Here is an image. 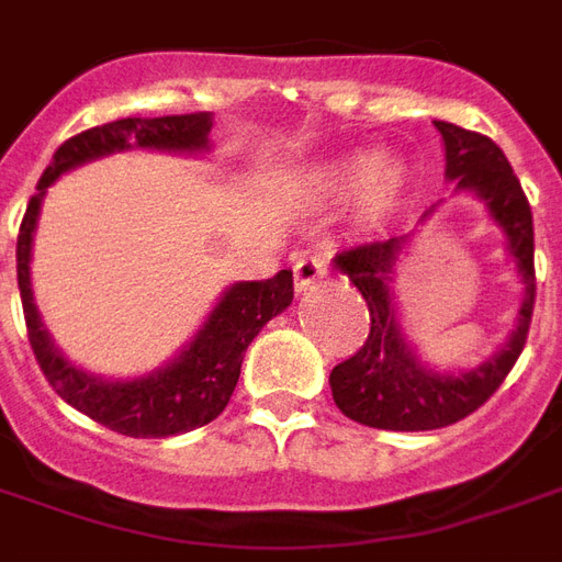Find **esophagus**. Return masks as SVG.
<instances>
[{
  "mask_svg": "<svg viewBox=\"0 0 562 562\" xmlns=\"http://www.w3.org/2000/svg\"><path fill=\"white\" fill-rule=\"evenodd\" d=\"M327 268H330V252H327V249H306L301 259H297V265H294V289H297V292H306L313 282L322 280L324 273H327Z\"/></svg>",
  "mask_w": 562,
  "mask_h": 562,
  "instance_id": "34e87169",
  "label": "esophagus"
}]
</instances>
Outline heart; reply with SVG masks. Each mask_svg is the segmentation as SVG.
Listing matches in <instances>:
<instances>
[{
  "label": "heart",
  "mask_w": 562,
  "mask_h": 562,
  "mask_svg": "<svg viewBox=\"0 0 562 562\" xmlns=\"http://www.w3.org/2000/svg\"><path fill=\"white\" fill-rule=\"evenodd\" d=\"M324 181L334 190H351L363 181V205L381 214L398 202L405 181H408V172L393 157H378L375 160L369 154H351V157L327 166Z\"/></svg>",
  "instance_id": "1"
}]
</instances>
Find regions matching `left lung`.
<instances>
[{
	"mask_svg": "<svg viewBox=\"0 0 562 562\" xmlns=\"http://www.w3.org/2000/svg\"><path fill=\"white\" fill-rule=\"evenodd\" d=\"M447 148V178L459 190H471L485 202L494 223L506 235V249L525 280V303L518 310V327L503 345L501 355L464 375H438L419 366L417 355L402 336L396 306L390 297V273L405 235L369 240L336 252L334 265L369 306V336L355 355L334 366L330 390L336 408L345 417L390 431H429L459 423L482 408L497 393V386L513 372L530 334L536 303L533 268V214L521 181L497 145L482 133L464 131L450 122H435Z\"/></svg>",
	"mask_w": 562,
	"mask_h": 562,
	"instance_id": "8db88e82",
	"label": "left lung"
}]
</instances>
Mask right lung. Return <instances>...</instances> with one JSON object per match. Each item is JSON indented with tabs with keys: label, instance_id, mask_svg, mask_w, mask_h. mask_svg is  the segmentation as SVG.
Instances as JSON below:
<instances>
[{
	"label": "right lung",
	"instance_id": "add662e5",
	"mask_svg": "<svg viewBox=\"0 0 562 562\" xmlns=\"http://www.w3.org/2000/svg\"><path fill=\"white\" fill-rule=\"evenodd\" d=\"M207 133H211V115L190 112V115H160V119H119L70 136L56 148L37 181V193L29 199L16 235V285L26 315L29 345L35 351L41 372L68 405L127 438H169L207 426L223 414L238 384L247 345L259 336L273 315H280L292 303V270H280L270 280L232 285L220 297L211 318L202 324L196 339L160 372L136 381H103L70 366L53 348L47 330L41 327L32 303V285H29L32 232H35L41 199L61 172L103 154L124 151L131 145L166 148V151H202L207 148Z\"/></svg>",
	"mask_w": 562,
	"mask_h": 562
}]
</instances>
